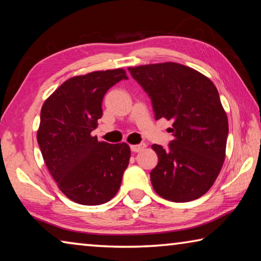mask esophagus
Segmentation results:
<instances>
[{"mask_svg":"<svg viewBox=\"0 0 261 261\" xmlns=\"http://www.w3.org/2000/svg\"><path fill=\"white\" fill-rule=\"evenodd\" d=\"M145 147H146V144H144V143H140V144H137V145L130 146L132 152H140V151H143Z\"/></svg>","mask_w":261,"mask_h":261,"instance_id":"1","label":"esophagus"}]
</instances>
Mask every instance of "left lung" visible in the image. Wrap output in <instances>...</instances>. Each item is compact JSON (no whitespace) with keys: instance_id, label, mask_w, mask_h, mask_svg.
Instances as JSON below:
<instances>
[{"instance_id":"8db88e82","label":"left lung","mask_w":261,"mask_h":261,"mask_svg":"<svg viewBox=\"0 0 261 261\" xmlns=\"http://www.w3.org/2000/svg\"><path fill=\"white\" fill-rule=\"evenodd\" d=\"M151 97L155 119L173 121L168 148L153 144L158 165L153 189L172 202H189L212 188L225 159L229 123L217 88L209 77L177 63L129 67Z\"/></svg>"}]
</instances>
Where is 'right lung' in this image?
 Masks as SVG:
<instances>
[{
    "instance_id": "obj_1",
    "label": "right lung",
    "mask_w": 261,
    "mask_h": 261,
    "mask_svg": "<svg viewBox=\"0 0 261 261\" xmlns=\"http://www.w3.org/2000/svg\"><path fill=\"white\" fill-rule=\"evenodd\" d=\"M123 79V68L73 76L41 107L37 142L49 174L75 203L103 204L121 187L130 146L98 142L92 131L102 117L103 96Z\"/></svg>"
}]
</instances>
